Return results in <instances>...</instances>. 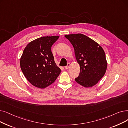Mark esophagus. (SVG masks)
Segmentation results:
<instances>
[{
  "mask_svg": "<svg viewBox=\"0 0 128 128\" xmlns=\"http://www.w3.org/2000/svg\"><path fill=\"white\" fill-rule=\"evenodd\" d=\"M70 63H68L67 66H65V69H66V70H68V69L69 68V67L70 66Z\"/></svg>",
  "mask_w": 128,
  "mask_h": 128,
  "instance_id": "esophagus-1",
  "label": "esophagus"
}]
</instances>
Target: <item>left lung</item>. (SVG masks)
Wrapping results in <instances>:
<instances>
[{"mask_svg": "<svg viewBox=\"0 0 128 128\" xmlns=\"http://www.w3.org/2000/svg\"><path fill=\"white\" fill-rule=\"evenodd\" d=\"M73 46L75 58L80 66V73L75 81L85 87L97 84L107 68L104 51L92 38L81 33L65 36Z\"/></svg>", "mask_w": 128, "mask_h": 128, "instance_id": "left-lung-1", "label": "left lung"}]
</instances>
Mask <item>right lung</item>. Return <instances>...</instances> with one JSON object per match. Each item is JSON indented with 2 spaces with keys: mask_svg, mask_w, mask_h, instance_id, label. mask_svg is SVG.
<instances>
[{
  "mask_svg": "<svg viewBox=\"0 0 128 128\" xmlns=\"http://www.w3.org/2000/svg\"><path fill=\"white\" fill-rule=\"evenodd\" d=\"M58 38V36L38 38L24 49L20 58V68L27 80L35 87L46 88L60 73L51 52L52 46Z\"/></svg>",
  "mask_w": 128,
  "mask_h": 128,
  "instance_id": "1",
  "label": "right lung"
}]
</instances>
